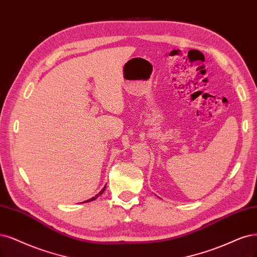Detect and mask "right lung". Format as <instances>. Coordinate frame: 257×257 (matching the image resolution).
<instances>
[{
	"instance_id": "add662e5",
	"label": "right lung",
	"mask_w": 257,
	"mask_h": 257,
	"mask_svg": "<svg viewBox=\"0 0 257 257\" xmlns=\"http://www.w3.org/2000/svg\"><path fill=\"white\" fill-rule=\"evenodd\" d=\"M105 188H106V185H105V186H104V188H103V189H102V190H101V191H100V192H99V193H98V194H95V196H94V197H92V198H91V199H89V200H86V201H84V202H83V203H87V202H91V201H93V200H95V199H96V198H99V197H100V196H101V194H102V193H103V192H104V191H105Z\"/></svg>"
}]
</instances>
